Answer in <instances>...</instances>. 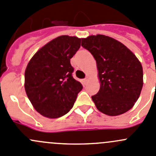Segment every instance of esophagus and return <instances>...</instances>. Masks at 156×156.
<instances>
[{
	"label": "esophagus",
	"instance_id": "34e87169",
	"mask_svg": "<svg viewBox=\"0 0 156 156\" xmlns=\"http://www.w3.org/2000/svg\"><path fill=\"white\" fill-rule=\"evenodd\" d=\"M87 80H88V77H86V78L84 79V81H87Z\"/></svg>",
	"mask_w": 156,
	"mask_h": 156
}]
</instances>
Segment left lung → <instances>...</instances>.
Masks as SVG:
<instances>
[{"mask_svg": "<svg viewBox=\"0 0 156 156\" xmlns=\"http://www.w3.org/2000/svg\"><path fill=\"white\" fill-rule=\"evenodd\" d=\"M81 46L96 60L101 87L91 98L98 110L109 116L130 110L143 85V67L136 56L123 43L104 35L81 39Z\"/></svg>", "mask_w": 156, "mask_h": 156, "instance_id": "8db88e82", "label": "left lung"}]
</instances>
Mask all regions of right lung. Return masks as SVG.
Wrapping results in <instances>:
<instances>
[{"label": "right lung", "instance_id": "1", "mask_svg": "<svg viewBox=\"0 0 156 156\" xmlns=\"http://www.w3.org/2000/svg\"><path fill=\"white\" fill-rule=\"evenodd\" d=\"M81 46V39L61 36L36 52L25 71V90L37 112L58 118L73 107L83 86L72 76L70 59Z\"/></svg>", "mask_w": 156, "mask_h": 156}]
</instances>
